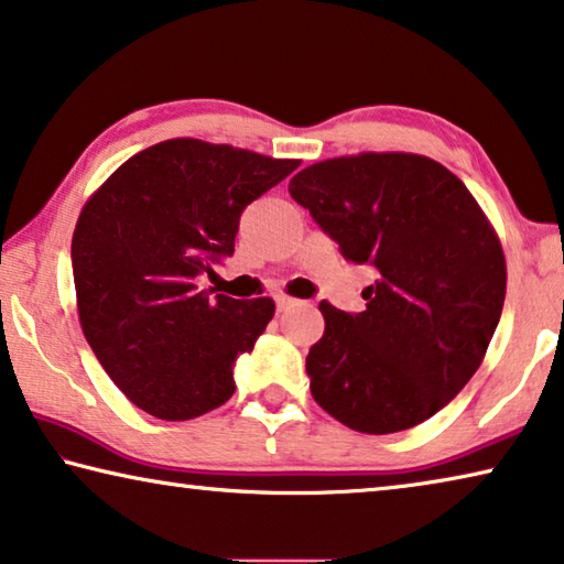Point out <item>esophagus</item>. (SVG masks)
<instances>
[{
  "label": "esophagus",
  "mask_w": 564,
  "mask_h": 564,
  "mask_svg": "<svg viewBox=\"0 0 564 564\" xmlns=\"http://www.w3.org/2000/svg\"><path fill=\"white\" fill-rule=\"evenodd\" d=\"M299 303H301V301L285 296V293H279V296H275V308H279V311H289V308H293V306H299Z\"/></svg>",
  "instance_id": "1"
}]
</instances>
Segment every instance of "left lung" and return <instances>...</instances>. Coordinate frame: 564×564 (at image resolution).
I'll list each match as a JSON object with an SVG mask.
<instances>
[{
  "label": "left lung",
  "mask_w": 564,
  "mask_h": 564,
  "mask_svg": "<svg viewBox=\"0 0 564 564\" xmlns=\"http://www.w3.org/2000/svg\"><path fill=\"white\" fill-rule=\"evenodd\" d=\"M289 193L346 261L377 268L361 314L318 303L311 394L364 434L422 424L475 377L502 316L507 265L485 213L457 175L406 153L324 160Z\"/></svg>",
  "instance_id": "left-lung-1"
}]
</instances>
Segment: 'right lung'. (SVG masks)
Here are the masks:
<instances>
[{
  "instance_id": "1",
  "label": "right lung",
  "mask_w": 564,
  "mask_h": 564,
  "mask_svg": "<svg viewBox=\"0 0 564 564\" xmlns=\"http://www.w3.org/2000/svg\"><path fill=\"white\" fill-rule=\"evenodd\" d=\"M296 167L165 140L122 163L79 213V324L107 377L142 411L185 422L234 397L238 356L253 351L275 306L213 296L198 279L234 256L240 213Z\"/></svg>"
}]
</instances>
